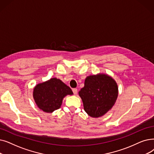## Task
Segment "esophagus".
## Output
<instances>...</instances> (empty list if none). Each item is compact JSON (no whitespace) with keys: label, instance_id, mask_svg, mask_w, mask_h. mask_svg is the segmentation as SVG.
Segmentation results:
<instances>
[{"label":"esophagus","instance_id":"1","mask_svg":"<svg viewBox=\"0 0 154 154\" xmlns=\"http://www.w3.org/2000/svg\"><path fill=\"white\" fill-rule=\"evenodd\" d=\"M72 91H73V94H74L75 95L77 94V89H72Z\"/></svg>","mask_w":154,"mask_h":154}]
</instances>
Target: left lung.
<instances>
[{
	"instance_id": "left-lung-1",
	"label": "left lung",
	"mask_w": 154,
	"mask_h": 154,
	"mask_svg": "<svg viewBox=\"0 0 154 154\" xmlns=\"http://www.w3.org/2000/svg\"><path fill=\"white\" fill-rule=\"evenodd\" d=\"M84 111L92 118L104 116L115 105L118 87L114 79L105 73L88 76L84 87L79 92Z\"/></svg>"
}]
</instances>
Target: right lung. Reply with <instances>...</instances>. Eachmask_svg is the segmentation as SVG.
Instances as JSON below:
<instances>
[{
	"mask_svg": "<svg viewBox=\"0 0 154 154\" xmlns=\"http://www.w3.org/2000/svg\"><path fill=\"white\" fill-rule=\"evenodd\" d=\"M72 94L73 92L69 87L56 77L38 84L32 92L36 104L45 112H53L59 109L63 98Z\"/></svg>",
	"mask_w": 154,
	"mask_h": 154,
	"instance_id": "add662e5",
	"label": "right lung"
}]
</instances>
